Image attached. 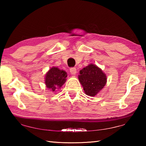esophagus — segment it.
<instances>
[{
	"instance_id": "obj_1",
	"label": "esophagus",
	"mask_w": 146,
	"mask_h": 146,
	"mask_svg": "<svg viewBox=\"0 0 146 146\" xmlns=\"http://www.w3.org/2000/svg\"><path fill=\"white\" fill-rule=\"evenodd\" d=\"M70 73L71 74V75H76V69L75 68H71L70 69Z\"/></svg>"
}]
</instances>
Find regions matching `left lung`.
Returning a JSON list of instances; mask_svg holds the SVG:
<instances>
[{
  "instance_id": "left-lung-1",
  "label": "left lung",
  "mask_w": 146,
  "mask_h": 146,
  "mask_svg": "<svg viewBox=\"0 0 146 146\" xmlns=\"http://www.w3.org/2000/svg\"><path fill=\"white\" fill-rule=\"evenodd\" d=\"M78 78L85 93L90 97L97 95L107 83L106 73L93 64H90L82 69Z\"/></svg>"
}]
</instances>
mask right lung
I'll use <instances>...</instances> for the list:
<instances>
[{
    "label": "right lung",
    "mask_w": 146,
    "mask_h": 146,
    "mask_svg": "<svg viewBox=\"0 0 146 146\" xmlns=\"http://www.w3.org/2000/svg\"><path fill=\"white\" fill-rule=\"evenodd\" d=\"M67 73L57 67H52L45 75V84L47 88L55 92L62 86L66 82Z\"/></svg>",
    "instance_id": "right-lung-1"
}]
</instances>
